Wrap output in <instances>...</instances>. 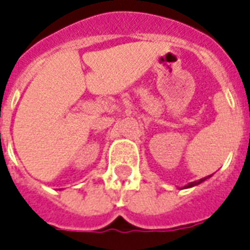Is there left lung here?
Here are the masks:
<instances>
[{"label":"left lung","mask_w":250,"mask_h":250,"mask_svg":"<svg viewBox=\"0 0 250 250\" xmlns=\"http://www.w3.org/2000/svg\"><path fill=\"white\" fill-rule=\"evenodd\" d=\"M210 176H212V174H210ZM210 176H207V177H204V178H202V180H199V181H194V182H190V184H188V185H185L184 188H192V186H196V185H199V184H202V182H204L207 180V178H209Z\"/></svg>","instance_id":"left-lung-1"}]
</instances>
